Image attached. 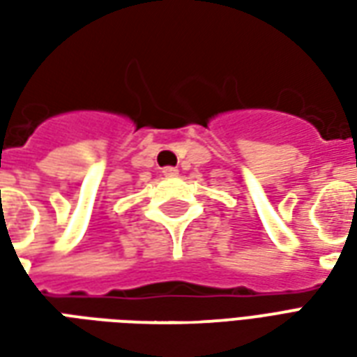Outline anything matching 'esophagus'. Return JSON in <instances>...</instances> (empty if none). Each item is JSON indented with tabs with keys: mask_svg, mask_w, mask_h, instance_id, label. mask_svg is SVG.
I'll use <instances>...</instances> for the list:
<instances>
[{
	"mask_svg": "<svg viewBox=\"0 0 357 357\" xmlns=\"http://www.w3.org/2000/svg\"><path fill=\"white\" fill-rule=\"evenodd\" d=\"M162 174L164 176H168V178H172V176H176V174H178V170H176V168H172V166H166V168H162Z\"/></svg>",
	"mask_w": 357,
	"mask_h": 357,
	"instance_id": "obj_1",
	"label": "esophagus"
}]
</instances>
